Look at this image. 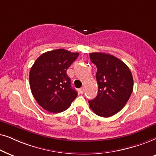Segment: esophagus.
<instances>
[{"instance_id":"34e87169","label":"esophagus","mask_w":156,"mask_h":156,"mask_svg":"<svg viewBox=\"0 0 156 156\" xmlns=\"http://www.w3.org/2000/svg\"><path fill=\"white\" fill-rule=\"evenodd\" d=\"M78 90H79V93H80V94H83V93H84V88H80Z\"/></svg>"}]
</instances>
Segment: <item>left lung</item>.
<instances>
[{
    "instance_id": "obj_1",
    "label": "left lung",
    "mask_w": 156,
    "mask_h": 156,
    "mask_svg": "<svg viewBox=\"0 0 156 156\" xmlns=\"http://www.w3.org/2000/svg\"><path fill=\"white\" fill-rule=\"evenodd\" d=\"M90 58L97 67V96L89 101L90 109L101 117H110L125 106L133 89L129 68L110 54L91 53Z\"/></svg>"
}]
</instances>
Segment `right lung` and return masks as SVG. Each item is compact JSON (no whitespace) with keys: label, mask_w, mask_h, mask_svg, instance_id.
<instances>
[{"label":"right lung","mask_w":156,"mask_h":156,"mask_svg":"<svg viewBox=\"0 0 156 156\" xmlns=\"http://www.w3.org/2000/svg\"><path fill=\"white\" fill-rule=\"evenodd\" d=\"M79 55L65 49L43 53L30 68L29 80L33 97L39 105L53 113L70 107L77 97L66 70Z\"/></svg>","instance_id":"add662e5"}]
</instances>
